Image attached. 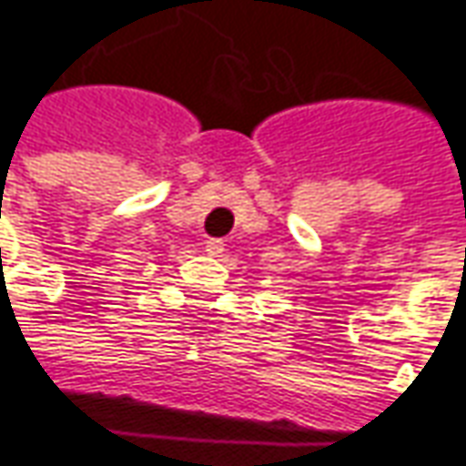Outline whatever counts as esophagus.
Listing matches in <instances>:
<instances>
[{
  "label": "esophagus",
  "mask_w": 466,
  "mask_h": 466,
  "mask_svg": "<svg viewBox=\"0 0 466 466\" xmlns=\"http://www.w3.org/2000/svg\"><path fill=\"white\" fill-rule=\"evenodd\" d=\"M222 251H225V241L222 238H209L207 241V254L209 257H220Z\"/></svg>",
  "instance_id": "obj_1"
}]
</instances>
